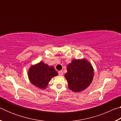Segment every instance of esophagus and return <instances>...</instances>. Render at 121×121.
<instances>
[{
    "instance_id": "obj_1",
    "label": "esophagus",
    "mask_w": 121,
    "mask_h": 121,
    "mask_svg": "<svg viewBox=\"0 0 121 121\" xmlns=\"http://www.w3.org/2000/svg\"><path fill=\"white\" fill-rule=\"evenodd\" d=\"M59 75H60V76H62L63 75V71L62 70H60V71H59Z\"/></svg>"
}]
</instances>
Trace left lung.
<instances>
[{
  "label": "left lung",
  "mask_w": 121,
  "mask_h": 121,
  "mask_svg": "<svg viewBox=\"0 0 121 121\" xmlns=\"http://www.w3.org/2000/svg\"><path fill=\"white\" fill-rule=\"evenodd\" d=\"M65 77L68 88L75 92H79L89 86L93 81L94 69L87 59H74L67 66Z\"/></svg>",
  "instance_id": "left-lung-1"
}]
</instances>
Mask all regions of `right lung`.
Returning a JSON list of instances; mask_svg holds the SVG:
<instances>
[{
  "instance_id": "add662e5",
  "label": "right lung",
  "mask_w": 121,
  "mask_h": 121,
  "mask_svg": "<svg viewBox=\"0 0 121 121\" xmlns=\"http://www.w3.org/2000/svg\"><path fill=\"white\" fill-rule=\"evenodd\" d=\"M58 75V72L53 65L50 66L43 61L31 65L28 71L30 82L41 89L48 87L51 79Z\"/></svg>"
}]
</instances>
